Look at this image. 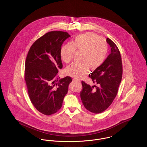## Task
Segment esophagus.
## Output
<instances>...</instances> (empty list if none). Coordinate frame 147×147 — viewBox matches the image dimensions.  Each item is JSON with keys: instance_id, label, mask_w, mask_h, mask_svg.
I'll use <instances>...</instances> for the list:
<instances>
[{"instance_id": "34e87169", "label": "esophagus", "mask_w": 147, "mask_h": 147, "mask_svg": "<svg viewBox=\"0 0 147 147\" xmlns=\"http://www.w3.org/2000/svg\"><path fill=\"white\" fill-rule=\"evenodd\" d=\"M73 81L74 82H76V83H79V82H80V80H78V79H76V78H74V79H73Z\"/></svg>"}]
</instances>
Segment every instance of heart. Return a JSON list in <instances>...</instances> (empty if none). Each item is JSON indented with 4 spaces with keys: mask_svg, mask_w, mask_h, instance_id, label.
Returning a JSON list of instances; mask_svg holds the SVG:
<instances>
[{
    "mask_svg": "<svg viewBox=\"0 0 147 147\" xmlns=\"http://www.w3.org/2000/svg\"><path fill=\"white\" fill-rule=\"evenodd\" d=\"M109 46L104 38L94 33L88 32L78 35L71 43L63 46L61 49V57L65 63L70 62L76 51L81 52L80 63L69 65L65 70L70 77L80 79L90 70H96L104 63L108 53Z\"/></svg>",
    "mask_w": 147,
    "mask_h": 147,
    "instance_id": "obj_1",
    "label": "heart"
}]
</instances>
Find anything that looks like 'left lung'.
Returning <instances> with one entry per match:
<instances>
[{
	"label": "left lung",
	"instance_id": "left-lung-1",
	"mask_svg": "<svg viewBox=\"0 0 147 147\" xmlns=\"http://www.w3.org/2000/svg\"><path fill=\"white\" fill-rule=\"evenodd\" d=\"M106 42L111 47V53L102 65L89 75L93 82L98 85L91 86L82 82L81 100L84 107L94 113L104 111L112 104L122 80L123 70L119 51L110 38H107Z\"/></svg>",
	"mask_w": 147,
	"mask_h": 147
}]
</instances>
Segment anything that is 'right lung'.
I'll use <instances>...</instances> for the list:
<instances>
[{
    "label": "right lung",
    "instance_id": "1",
    "mask_svg": "<svg viewBox=\"0 0 147 147\" xmlns=\"http://www.w3.org/2000/svg\"><path fill=\"white\" fill-rule=\"evenodd\" d=\"M69 37L66 32L51 31L37 39L28 51L25 68L28 96L43 115H52L61 108L72 81L69 77L59 80L57 74L63 67L61 46Z\"/></svg>",
    "mask_w": 147,
    "mask_h": 147
}]
</instances>
